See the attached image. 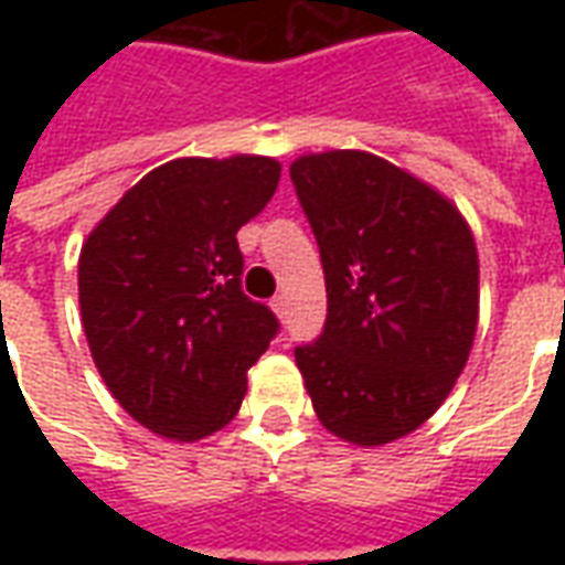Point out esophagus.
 <instances>
[{
    "instance_id": "esophagus-1",
    "label": "esophagus",
    "mask_w": 565,
    "mask_h": 565,
    "mask_svg": "<svg viewBox=\"0 0 565 565\" xmlns=\"http://www.w3.org/2000/svg\"><path fill=\"white\" fill-rule=\"evenodd\" d=\"M271 311H275V315H278V318H287V296H275V299H271Z\"/></svg>"
}]
</instances>
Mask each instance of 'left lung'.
I'll return each instance as SVG.
<instances>
[{
	"label": "left lung",
	"mask_w": 565,
	"mask_h": 565,
	"mask_svg": "<svg viewBox=\"0 0 565 565\" xmlns=\"http://www.w3.org/2000/svg\"><path fill=\"white\" fill-rule=\"evenodd\" d=\"M318 238L327 323L296 348L320 424L360 448L436 415L478 327V250L457 205L366 150L290 166Z\"/></svg>",
	"instance_id": "obj_1"
}]
</instances>
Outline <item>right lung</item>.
<instances>
[{
  "instance_id": "obj_1",
  "label": "right lung",
  "mask_w": 565,
  "mask_h": 565,
  "mask_svg": "<svg viewBox=\"0 0 565 565\" xmlns=\"http://www.w3.org/2000/svg\"><path fill=\"white\" fill-rule=\"evenodd\" d=\"M281 162L181 157L129 186L78 259L84 335L105 387L157 436L196 441L238 415L247 369L278 332L242 290L235 233L266 209Z\"/></svg>"
}]
</instances>
